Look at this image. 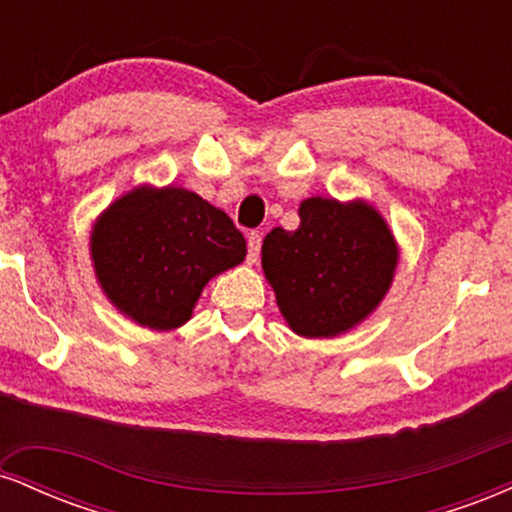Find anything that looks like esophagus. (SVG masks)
Listing matches in <instances>:
<instances>
[{
    "label": "esophagus",
    "instance_id": "obj_1",
    "mask_svg": "<svg viewBox=\"0 0 512 512\" xmlns=\"http://www.w3.org/2000/svg\"><path fill=\"white\" fill-rule=\"evenodd\" d=\"M260 248H262V236L260 233H250L248 236V262L255 264L257 257H260Z\"/></svg>",
    "mask_w": 512,
    "mask_h": 512
}]
</instances>
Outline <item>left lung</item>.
<instances>
[{"label": "left lung", "instance_id": "obj_1", "mask_svg": "<svg viewBox=\"0 0 512 512\" xmlns=\"http://www.w3.org/2000/svg\"><path fill=\"white\" fill-rule=\"evenodd\" d=\"M298 216L296 231L267 233L262 272L291 332L339 337L383 303L397 272V238L366 199L308 197Z\"/></svg>", "mask_w": 512, "mask_h": 512}]
</instances>
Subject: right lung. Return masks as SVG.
Wrapping results in <instances>:
<instances>
[{"label":"right lung","mask_w":512,"mask_h":512,"mask_svg":"<svg viewBox=\"0 0 512 512\" xmlns=\"http://www.w3.org/2000/svg\"><path fill=\"white\" fill-rule=\"evenodd\" d=\"M103 296L156 332L192 317L204 286L245 260V238L226 211L185 187H132L110 202L88 238Z\"/></svg>","instance_id":"right-lung-1"}]
</instances>
